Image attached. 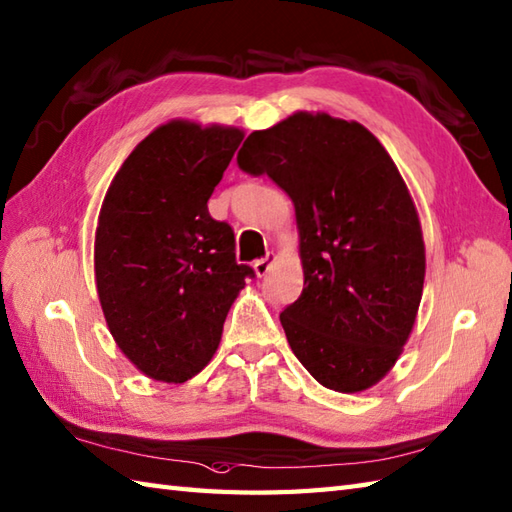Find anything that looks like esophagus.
Listing matches in <instances>:
<instances>
[{
	"label": "esophagus",
	"instance_id": "esophagus-1",
	"mask_svg": "<svg viewBox=\"0 0 512 512\" xmlns=\"http://www.w3.org/2000/svg\"><path fill=\"white\" fill-rule=\"evenodd\" d=\"M273 262H275V255L273 253H268L266 257H262V259H255L253 262V270H255V275L257 277H264L268 270H270V266H273Z\"/></svg>",
	"mask_w": 512,
	"mask_h": 512
}]
</instances>
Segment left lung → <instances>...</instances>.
Here are the masks:
<instances>
[{
	"mask_svg": "<svg viewBox=\"0 0 512 512\" xmlns=\"http://www.w3.org/2000/svg\"><path fill=\"white\" fill-rule=\"evenodd\" d=\"M295 204L301 297L279 314L292 352L323 387L376 385L416 323L424 242L416 206L378 138L356 121L297 112L237 154Z\"/></svg>",
	"mask_w": 512,
	"mask_h": 512,
	"instance_id": "obj_1",
	"label": "left lung"
}]
</instances>
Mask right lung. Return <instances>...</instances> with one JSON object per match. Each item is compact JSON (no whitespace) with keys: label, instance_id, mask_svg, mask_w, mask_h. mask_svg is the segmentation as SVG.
Masks as SVG:
<instances>
[{"label":"right lung","instance_id":"right-lung-1","mask_svg":"<svg viewBox=\"0 0 512 512\" xmlns=\"http://www.w3.org/2000/svg\"><path fill=\"white\" fill-rule=\"evenodd\" d=\"M242 138L237 127L160 125L105 193L94 239L101 308L121 352L162 383L202 372L255 277L235 262L233 228L206 206Z\"/></svg>","mask_w":512,"mask_h":512}]
</instances>
